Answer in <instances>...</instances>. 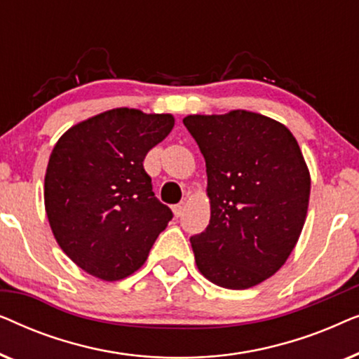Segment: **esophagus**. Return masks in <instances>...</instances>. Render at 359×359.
<instances>
[{"instance_id":"34e87169","label":"esophagus","mask_w":359,"mask_h":359,"mask_svg":"<svg viewBox=\"0 0 359 359\" xmlns=\"http://www.w3.org/2000/svg\"><path fill=\"white\" fill-rule=\"evenodd\" d=\"M173 212H175L176 217H181V215H183V212H184V203H180V204L173 205Z\"/></svg>"}]
</instances>
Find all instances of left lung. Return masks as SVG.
<instances>
[{
    "label": "left lung",
    "mask_w": 359,
    "mask_h": 359,
    "mask_svg": "<svg viewBox=\"0 0 359 359\" xmlns=\"http://www.w3.org/2000/svg\"><path fill=\"white\" fill-rule=\"evenodd\" d=\"M183 124L205 160L210 220L191 237L199 271L227 289L273 276L306 222L311 176L297 140L248 111L188 116Z\"/></svg>",
    "instance_id": "obj_1"
}]
</instances>
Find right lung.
<instances>
[{
	"label": "right lung",
	"mask_w": 359,
	"mask_h": 359,
	"mask_svg": "<svg viewBox=\"0 0 359 359\" xmlns=\"http://www.w3.org/2000/svg\"><path fill=\"white\" fill-rule=\"evenodd\" d=\"M171 114L106 111L73 126L53 147L46 210L57 243L104 281L137 271L173 219L144 170L145 155L170 134Z\"/></svg>",
	"instance_id": "obj_1"
}]
</instances>
